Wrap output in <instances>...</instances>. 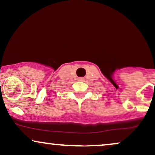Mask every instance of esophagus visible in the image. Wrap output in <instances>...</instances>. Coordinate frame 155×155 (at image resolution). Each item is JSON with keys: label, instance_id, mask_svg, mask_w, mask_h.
<instances>
[{"label": "esophagus", "instance_id": "1", "mask_svg": "<svg viewBox=\"0 0 155 155\" xmlns=\"http://www.w3.org/2000/svg\"><path fill=\"white\" fill-rule=\"evenodd\" d=\"M79 79V80H81V79Z\"/></svg>", "mask_w": 155, "mask_h": 155}]
</instances>
